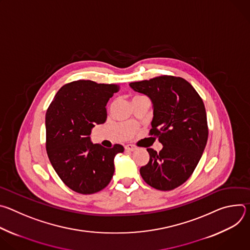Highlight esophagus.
I'll return each mask as SVG.
<instances>
[{"label":"esophagus","instance_id":"34e87169","mask_svg":"<svg viewBox=\"0 0 250 250\" xmlns=\"http://www.w3.org/2000/svg\"><path fill=\"white\" fill-rule=\"evenodd\" d=\"M125 148L126 151H133V150L136 149V147L134 146H132V145H127V146H125Z\"/></svg>","mask_w":250,"mask_h":250}]
</instances>
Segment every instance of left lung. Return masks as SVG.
Returning a JSON list of instances; mask_svg holds the SVG:
<instances>
[{
  "label": "left lung",
  "instance_id": "1",
  "mask_svg": "<svg viewBox=\"0 0 250 250\" xmlns=\"http://www.w3.org/2000/svg\"><path fill=\"white\" fill-rule=\"evenodd\" d=\"M136 92L147 95L153 103L152 128L163 148H147L149 161L140 175L151 187L170 191L184 184L196 169L207 145L208 128L202 98L185 79L161 75L132 82Z\"/></svg>",
  "mask_w": 250,
  "mask_h": 250
}]
</instances>
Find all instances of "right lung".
I'll return each mask as SVG.
<instances>
[{
    "instance_id": "right-lung-1",
    "label": "right lung",
    "mask_w": 250,
    "mask_h": 250,
    "mask_svg": "<svg viewBox=\"0 0 250 250\" xmlns=\"http://www.w3.org/2000/svg\"><path fill=\"white\" fill-rule=\"evenodd\" d=\"M118 84L78 80L56 93L45 115V147L49 161L62 182L79 194L97 193L111 182L114 157L122 145L105 148L93 145L91 129L106 120L105 105L119 92Z\"/></svg>"
}]
</instances>
